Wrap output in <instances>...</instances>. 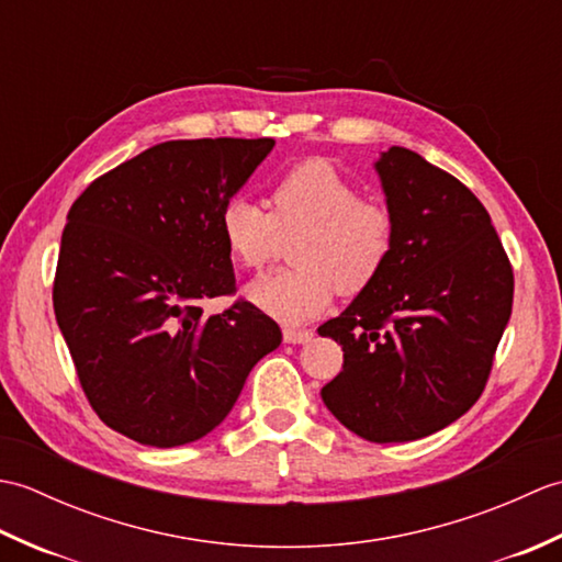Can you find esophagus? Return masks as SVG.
I'll list each match as a JSON object with an SVG mask.
<instances>
[{
    "instance_id": "esophagus-1",
    "label": "esophagus",
    "mask_w": 562,
    "mask_h": 562,
    "mask_svg": "<svg viewBox=\"0 0 562 562\" xmlns=\"http://www.w3.org/2000/svg\"><path fill=\"white\" fill-rule=\"evenodd\" d=\"M282 336H284V342L304 345V342H308V340L314 338V333L312 330H304V328H284Z\"/></svg>"
}]
</instances>
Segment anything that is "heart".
Returning a JSON list of instances; mask_svg holds the SVG:
<instances>
[{
  "label": "heart",
  "instance_id": "b5f03b06",
  "mask_svg": "<svg viewBox=\"0 0 562 562\" xmlns=\"http://www.w3.org/2000/svg\"><path fill=\"white\" fill-rule=\"evenodd\" d=\"M220 234L232 258L262 270L292 244L294 268L266 274L246 288V300L282 324L324 314L336 290L357 294L391 258L396 220L379 200L360 198L348 176L326 159H306L284 171L270 190V212L246 195L220 210Z\"/></svg>",
  "mask_w": 562,
  "mask_h": 562
}]
</instances>
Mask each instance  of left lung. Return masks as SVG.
Wrapping results in <instances>:
<instances>
[{
	"label": "left lung",
	"instance_id": "1",
	"mask_svg": "<svg viewBox=\"0 0 562 562\" xmlns=\"http://www.w3.org/2000/svg\"><path fill=\"white\" fill-rule=\"evenodd\" d=\"M374 169L396 241L379 278L318 328L342 345L321 398L350 432L386 445L432 435L481 398L515 274L491 214L451 173L405 147Z\"/></svg>",
	"mask_w": 562,
	"mask_h": 562
}]
</instances>
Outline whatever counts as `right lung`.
Listing matches in <instances>:
<instances>
[{
  "label": "right lung",
  "mask_w": 562,
  "mask_h": 562,
  "mask_svg": "<svg viewBox=\"0 0 562 562\" xmlns=\"http://www.w3.org/2000/svg\"><path fill=\"white\" fill-rule=\"evenodd\" d=\"M274 139H171L97 178L59 244L53 306L91 408L147 447H181L217 427L246 376L282 340L234 292L220 210Z\"/></svg>",
  "instance_id": "add662e5"
}]
</instances>
